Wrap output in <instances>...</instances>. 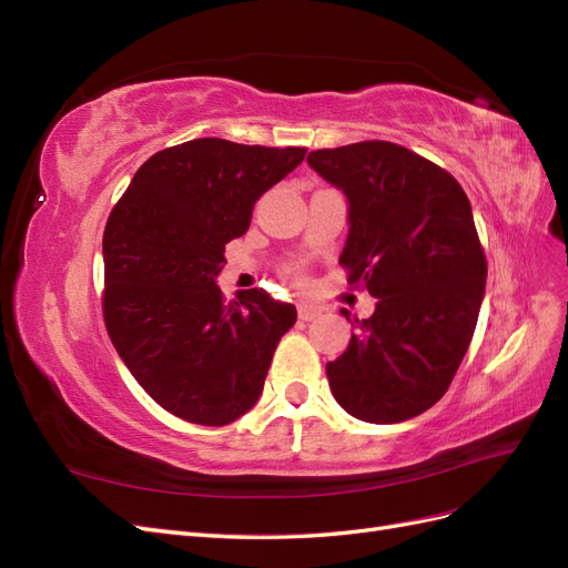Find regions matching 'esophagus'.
<instances>
[{
	"instance_id": "1",
	"label": "esophagus",
	"mask_w": 568,
	"mask_h": 568,
	"mask_svg": "<svg viewBox=\"0 0 568 568\" xmlns=\"http://www.w3.org/2000/svg\"><path fill=\"white\" fill-rule=\"evenodd\" d=\"M320 315H322V307H317V305L303 303V305L298 307V317H301L303 322H313V320H317Z\"/></svg>"
}]
</instances>
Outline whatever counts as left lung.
I'll list each match as a JSON object with an SVG mask.
<instances>
[{
	"label": "left lung",
	"mask_w": 568,
	"mask_h": 568,
	"mask_svg": "<svg viewBox=\"0 0 568 568\" xmlns=\"http://www.w3.org/2000/svg\"><path fill=\"white\" fill-rule=\"evenodd\" d=\"M307 163L346 194L351 230L338 263L379 298L326 363L329 388L363 422L417 417L448 390L486 294L471 203L448 170L393 142L317 149Z\"/></svg>",
	"instance_id": "obj_1"
}]
</instances>
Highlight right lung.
Here are the masks:
<instances>
[{"label":"right lung","mask_w":568,"mask_h":568,"mask_svg":"<svg viewBox=\"0 0 568 568\" xmlns=\"http://www.w3.org/2000/svg\"><path fill=\"white\" fill-rule=\"evenodd\" d=\"M307 149L203 136L136 170L104 230V322L118 355L170 415L225 426L257 403L296 307L265 288L222 298L225 244Z\"/></svg>","instance_id":"right-lung-1"}]
</instances>
